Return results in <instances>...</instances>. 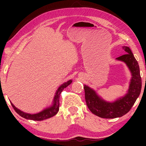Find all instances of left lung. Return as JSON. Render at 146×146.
I'll list each match as a JSON object with an SVG mask.
<instances>
[{"instance_id": "left-lung-1", "label": "left lung", "mask_w": 146, "mask_h": 146, "mask_svg": "<svg viewBox=\"0 0 146 146\" xmlns=\"http://www.w3.org/2000/svg\"><path fill=\"white\" fill-rule=\"evenodd\" d=\"M125 54L116 59L126 64L131 73V79L127 93L113 102H106L97 95L95 90L84 85L85 99L88 107L94 115L104 118H115L122 117L130 111L142 88V79L140 68L129 47L123 46Z\"/></svg>"}]
</instances>
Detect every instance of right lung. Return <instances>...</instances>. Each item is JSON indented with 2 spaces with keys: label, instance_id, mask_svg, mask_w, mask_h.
I'll list each match as a JSON object with an SVG mask.
<instances>
[{
  "label": "right lung",
  "instance_id": "1",
  "mask_svg": "<svg viewBox=\"0 0 146 146\" xmlns=\"http://www.w3.org/2000/svg\"><path fill=\"white\" fill-rule=\"evenodd\" d=\"M71 82H72V80H68V82L62 84L56 91L52 106L48 108H46L45 110L42 111L41 112L36 113V114H29V113H26L22 111L19 110V109H17L15 106L11 102V106H13L15 111L20 116H21L22 117H23L24 118H26V119L37 121L48 119L49 118H51L53 117V116H55L56 113H58L59 110V104H60L59 103V98H60V93H62V91L64 90V89L70 85Z\"/></svg>",
  "mask_w": 146,
  "mask_h": 146
}]
</instances>
